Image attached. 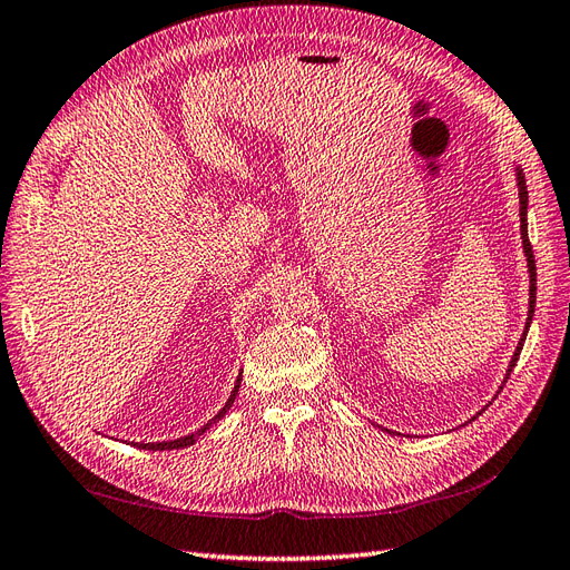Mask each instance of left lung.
<instances>
[{
    "instance_id": "obj_1",
    "label": "left lung",
    "mask_w": 570,
    "mask_h": 570,
    "mask_svg": "<svg viewBox=\"0 0 570 570\" xmlns=\"http://www.w3.org/2000/svg\"><path fill=\"white\" fill-rule=\"evenodd\" d=\"M515 183H518V197H520V238H522V250H524V257H528V272H530V308H528V323H524L522 337H520V342H518V346H515V354H513V358H510V363H508L503 385L508 383V375H510V371L515 368L518 356H520V352H522L524 337H528V330H530V325H532L534 301H537V267H534L532 245H530V238H528V185H524V175H522V168H520V166H515ZM503 385H501V390H503ZM484 410H487V406H484ZM484 410H481V412H484ZM481 412H479V414H481ZM479 414H476V416H479ZM476 416H472V419H476ZM472 419H470V421H472ZM470 421H466V424H470Z\"/></svg>"
}]
</instances>
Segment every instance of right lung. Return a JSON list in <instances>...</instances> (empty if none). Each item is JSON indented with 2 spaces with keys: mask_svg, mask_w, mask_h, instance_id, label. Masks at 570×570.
<instances>
[{
  "mask_svg": "<svg viewBox=\"0 0 570 570\" xmlns=\"http://www.w3.org/2000/svg\"><path fill=\"white\" fill-rule=\"evenodd\" d=\"M240 381L243 377L238 375V381H236V387H233V392H230V397H228V402L222 406V410H218V414L209 421V424H204L199 431H195V433H189V435H183V438H178V441H164V443H137V448H141V450H180V448H187V445H193V443H197V438L202 435V433H207L209 431V426L212 424H216L218 419H222L228 410H230V404H233V400H236V395H238V387H240Z\"/></svg>",
  "mask_w": 570,
  "mask_h": 570,
  "instance_id": "right-lung-1",
  "label": "right lung"
}]
</instances>
